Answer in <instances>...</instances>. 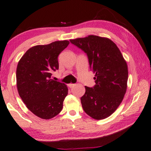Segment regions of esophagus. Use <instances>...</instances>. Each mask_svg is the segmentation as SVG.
Masks as SVG:
<instances>
[{
	"label": "esophagus",
	"instance_id": "34e87169",
	"mask_svg": "<svg viewBox=\"0 0 151 151\" xmlns=\"http://www.w3.org/2000/svg\"><path fill=\"white\" fill-rule=\"evenodd\" d=\"M75 85H76L75 84H72V83H70V84L68 85V86L70 88H73L74 87H75Z\"/></svg>",
	"mask_w": 151,
	"mask_h": 151
}]
</instances>
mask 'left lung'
Here are the masks:
<instances>
[{
  "label": "left lung",
  "mask_w": 151,
  "mask_h": 151,
  "mask_svg": "<svg viewBox=\"0 0 151 151\" xmlns=\"http://www.w3.org/2000/svg\"><path fill=\"white\" fill-rule=\"evenodd\" d=\"M70 42L87 54L95 73L96 85L92 88L85 86L81 98L83 108L93 119L106 118L117 109L126 92L127 63L116 44L107 37L91 35Z\"/></svg>",
  "instance_id": "obj_1"
}]
</instances>
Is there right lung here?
Returning <instances> with one entry per match:
<instances>
[{
	"label": "right lung",
	"mask_w": 151,
	"mask_h": 151,
	"mask_svg": "<svg viewBox=\"0 0 151 151\" xmlns=\"http://www.w3.org/2000/svg\"><path fill=\"white\" fill-rule=\"evenodd\" d=\"M69 44L67 40L29 49L21 57L16 71L19 95L26 107L39 118L49 119L57 116L68 95L64 83L51 78L59 68L58 57Z\"/></svg>",
	"instance_id": "1"
}]
</instances>
